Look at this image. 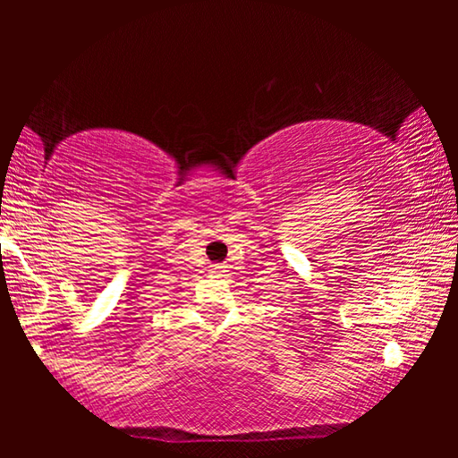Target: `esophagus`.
I'll list each match as a JSON object with an SVG mask.
<instances>
[{
  "mask_svg": "<svg viewBox=\"0 0 458 458\" xmlns=\"http://www.w3.org/2000/svg\"><path fill=\"white\" fill-rule=\"evenodd\" d=\"M220 268H224V267H220V265H214V267H212V273H220Z\"/></svg>",
  "mask_w": 458,
  "mask_h": 458,
  "instance_id": "obj_1",
  "label": "esophagus"
}]
</instances>
